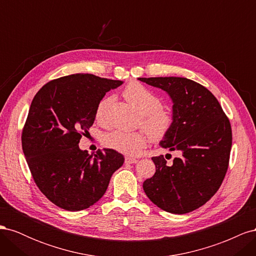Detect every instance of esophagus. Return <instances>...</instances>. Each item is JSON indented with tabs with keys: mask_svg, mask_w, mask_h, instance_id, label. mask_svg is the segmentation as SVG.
<instances>
[{
	"mask_svg": "<svg viewBox=\"0 0 256 256\" xmlns=\"http://www.w3.org/2000/svg\"><path fill=\"white\" fill-rule=\"evenodd\" d=\"M125 162H126L127 164H136L138 159L131 158V157H126V158H125Z\"/></svg>",
	"mask_w": 256,
	"mask_h": 256,
	"instance_id": "obj_1",
	"label": "esophagus"
}]
</instances>
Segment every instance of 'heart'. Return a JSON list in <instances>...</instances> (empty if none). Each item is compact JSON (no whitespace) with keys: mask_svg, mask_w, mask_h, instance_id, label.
Instances as JSON below:
<instances>
[{"mask_svg":"<svg viewBox=\"0 0 256 256\" xmlns=\"http://www.w3.org/2000/svg\"><path fill=\"white\" fill-rule=\"evenodd\" d=\"M122 95L128 102L141 114V124L154 140L164 138L173 125V114L162 108L161 98L141 83H130L124 88ZM109 97H104L98 102L95 109V120L104 124ZM104 144L116 152L127 156H134L140 152L147 143V136L143 131L112 130L104 136Z\"/></svg>","mask_w":256,"mask_h":256,"instance_id":"b5f03b06","label":"heart"}]
</instances>
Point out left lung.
I'll use <instances>...</instances> for the list:
<instances>
[{
  "label": "left lung",
  "instance_id": "8db88e82",
  "mask_svg": "<svg viewBox=\"0 0 256 256\" xmlns=\"http://www.w3.org/2000/svg\"><path fill=\"white\" fill-rule=\"evenodd\" d=\"M166 90L173 100V125L160 142L180 157L168 164L152 157L154 176L143 182L152 202L171 214H187L204 205L226 177L232 147L230 122L216 98L203 85L180 76L138 78Z\"/></svg>",
  "mask_w": 256,
  "mask_h": 256
}]
</instances>
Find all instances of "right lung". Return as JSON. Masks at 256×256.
Here are the masks:
<instances>
[{
	"label": "right lung",
	"mask_w": 256,
	"mask_h": 256,
	"mask_svg": "<svg viewBox=\"0 0 256 256\" xmlns=\"http://www.w3.org/2000/svg\"><path fill=\"white\" fill-rule=\"evenodd\" d=\"M120 80L76 74L54 79L37 92L22 129L23 154L36 186L50 202L69 212L94 205L124 164L114 150L92 157L79 148L95 120V109Z\"/></svg>",
	"instance_id": "obj_1"
}]
</instances>
